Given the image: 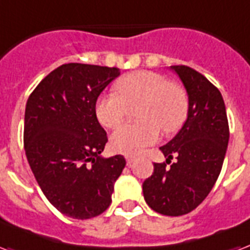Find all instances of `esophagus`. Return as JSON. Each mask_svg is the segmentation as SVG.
<instances>
[{
  "instance_id": "obj_1",
  "label": "esophagus",
  "mask_w": 250,
  "mask_h": 250,
  "mask_svg": "<svg viewBox=\"0 0 250 250\" xmlns=\"http://www.w3.org/2000/svg\"><path fill=\"white\" fill-rule=\"evenodd\" d=\"M125 161H127V167H132L133 163H135V159L133 157H127Z\"/></svg>"
}]
</instances>
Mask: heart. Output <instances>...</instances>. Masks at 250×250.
I'll use <instances>...</instances> for the list:
<instances>
[{
  "label": "heart",
  "instance_id": "heart-1",
  "mask_svg": "<svg viewBox=\"0 0 250 250\" xmlns=\"http://www.w3.org/2000/svg\"><path fill=\"white\" fill-rule=\"evenodd\" d=\"M117 93L102 94L95 104V115L102 125L114 128L123 121L127 106L138 104L136 118L111 135L110 144L118 153L139 155L164 132L178 131L188 118V93L181 85L152 70H136L118 80Z\"/></svg>",
  "mask_w": 250,
  "mask_h": 250
}]
</instances>
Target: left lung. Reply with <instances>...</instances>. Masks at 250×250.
<instances>
[{
    "mask_svg": "<svg viewBox=\"0 0 250 250\" xmlns=\"http://www.w3.org/2000/svg\"><path fill=\"white\" fill-rule=\"evenodd\" d=\"M170 68L188 93V119L170 142L160 146L167 163L153 164L152 176L143 184V194L156 212L181 216L197 208L214 188L226 157L229 127L218 87L190 66ZM174 154L177 161L167 168Z\"/></svg>",
    "mask_w": 250,
    "mask_h": 250,
    "instance_id": "left-lung-1",
    "label": "left lung"
}]
</instances>
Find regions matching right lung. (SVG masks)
Masks as SVG:
<instances>
[{"mask_svg":"<svg viewBox=\"0 0 250 250\" xmlns=\"http://www.w3.org/2000/svg\"><path fill=\"white\" fill-rule=\"evenodd\" d=\"M119 74L118 68L64 64L42 80L26 104L27 161L49 203L69 218L106 211L125 167L122 155L101 156L107 135L95 115L98 97Z\"/></svg>","mask_w":250,"mask_h":250,"instance_id":"add662e5","label":"right lung"}]
</instances>
